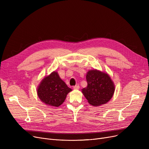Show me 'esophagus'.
I'll list each match as a JSON object with an SVG mask.
<instances>
[{"label": "esophagus", "instance_id": "obj_1", "mask_svg": "<svg viewBox=\"0 0 149 149\" xmlns=\"http://www.w3.org/2000/svg\"><path fill=\"white\" fill-rule=\"evenodd\" d=\"M79 88H80L79 85H76V86H75L73 87V89L74 90H78V89H79Z\"/></svg>", "mask_w": 149, "mask_h": 149}]
</instances>
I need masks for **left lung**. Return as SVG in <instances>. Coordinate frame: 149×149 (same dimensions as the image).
Wrapping results in <instances>:
<instances>
[{
    "instance_id": "8db88e82",
    "label": "left lung",
    "mask_w": 149,
    "mask_h": 149,
    "mask_svg": "<svg viewBox=\"0 0 149 149\" xmlns=\"http://www.w3.org/2000/svg\"><path fill=\"white\" fill-rule=\"evenodd\" d=\"M87 86L81 92L93 106L107 103L115 92V84L109 75L97 69L89 70L86 74Z\"/></svg>"
}]
</instances>
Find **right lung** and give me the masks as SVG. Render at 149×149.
Returning <instances> with one entry per match:
<instances>
[{"mask_svg": "<svg viewBox=\"0 0 149 149\" xmlns=\"http://www.w3.org/2000/svg\"><path fill=\"white\" fill-rule=\"evenodd\" d=\"M72 89L68 88L56 71L45 76L37 89V93L41 101L47 106L58 107L64 102L68 93Z\"/></svg>", "mask_w": 149, "mask_h": 149, "instance_id": "1", "label": "right lung"}]
</instances>
